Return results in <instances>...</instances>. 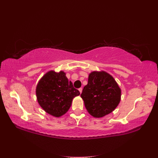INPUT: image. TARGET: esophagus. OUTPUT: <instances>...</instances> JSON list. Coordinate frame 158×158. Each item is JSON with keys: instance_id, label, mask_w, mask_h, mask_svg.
Wrapping results in <instances>:
<instances>
[{"instance_id": "esophagus-1", "label": "esophagus", "mask_w": 158, "mask_h": 158, "mask_svg": "<svg viewBox=\"0 0 158 158\" xmlns=\"http://www.w3.org/2000/svg\"><path fill=\"white\" fill-rule=\"evenodd\" d=\"M79 92H80V94H82V88H79Z\"/></svg>"}]
</instances>
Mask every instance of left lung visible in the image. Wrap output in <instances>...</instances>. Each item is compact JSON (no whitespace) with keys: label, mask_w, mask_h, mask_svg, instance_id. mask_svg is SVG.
Listing matches in <instances>:
<instances>
[{"label":"left lung","mask_w":158,"mask_h":158,"mask_svg":"<svg viewBox=\"0 0 158 158\" xmlns=\"http://www.w3.org/2000/svg\"><path fill=\"white\" fill-rule=\"evenodd\" d=\"M80 96L90 115L102 118L118 106L121 99V89L107 72L93 71L89 74L88 84Z\"/></svg>","instance_id":"obj_1"}]
</instances>
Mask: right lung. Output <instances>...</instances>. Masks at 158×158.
<instances>
[{"mask_svg": "<svg viewBox=\"0 0 158 158\" xmlns=\"http://www.w3.org/2000/svg\"><path fill=\"white\" fill-rule=\"evenodd\" d=\"M37 102L44 111L55 117L67 113L73 99L80 92L69 82L66 73L60 70H49L39 80L35 89Z\"/></svg>", "mask_w": 158, "mask_h": 158, "instance_id": "right-lung-1", "label": "right lung"}]
</instances>
